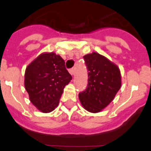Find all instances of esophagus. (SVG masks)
I'll use <instances>...</instances> for the list:
<instances>
[{"instance_id": "34e87169", "label": "esophagus", "mask_w": 151, "mask_h": 151, "mask_svg": "<svg viewBox=\"0 0 151 151\" xmlns=\"http://www.w3.org/2000/svg\"><path fill=\"white\" fill-rule=\"evenodd\" d=\"M69 73H70L71 76H73L75 74V69L74 68H72V69L69 70Z\"/></svg>"}]
</instances>
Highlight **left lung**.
<instances>
[{"label": "left lung", "mask_w": 151, "mask_h": 151, "mask_svg": "<svg viewBox=\"0 0 151 151\" xmlns=\"http://www.w3.org/2000/svg\"><path fill=\"white\" fill-rule=\"evenodd\" d=\"M89 73L86 90L80 92L82 106L91 113L101 112L114 100L121 86V73L117 65L96 52L83 56Z\"/></svg>", "instance_id": "1"}]
</instances>
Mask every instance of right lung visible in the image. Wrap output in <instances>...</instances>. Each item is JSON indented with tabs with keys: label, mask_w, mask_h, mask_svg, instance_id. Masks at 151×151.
<instances>
[{
	"label": "right lung",
	"mask_w": 151,
	"mask_h": 151,
	"mask_svg": "<svg viewBox=\"0 0 151 151\" xmlns=\"http://www.w3.org/2000/svg\"><path fill=\"white\" fill-rule=\"evenodd\" d=\"M65 64L59 55L45 52L35 58L25 69V90L31 104L41 112H51L58 106L64 88L72 80Z\"/></svg>",
	"instance_id": "obj_1"
}]
</instances>
